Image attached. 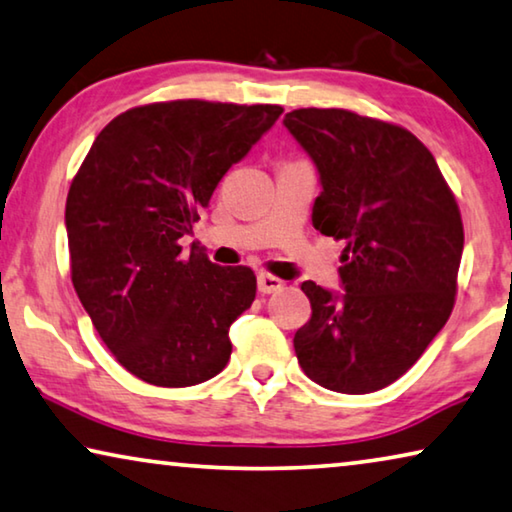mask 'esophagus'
<instances>
[{
  "label": "esophagus",
  "mask_w": 512,
  "mask_h": 512,
  "mask_svg": "<svg viewBox=\"0 0 512 512\" xmlns=\"http://www.w3.org/2000/svg\"><path fill=\"white\" fill-rule=\"evenodd\" d=\"M257 287L262 294H273V292H278V289L285 287V282L276 276H271V273H259Z\"/></svg>",
  "instance_id": "esophagus-1"
}]
</instances>
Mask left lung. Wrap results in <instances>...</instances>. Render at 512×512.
<instances>
[{"mask_svg":"<svg viewBox=\"0 0 512 512\" xmlns=\"http://www.w3.org/2000/svg\"><path fill=\"white\" fill-rule=\"evenodd\" d=\"M282 124L317 167L312 225L345 241V292L305 280L294 352L315 384L361 395L400 379L451 317L464 230L437 160L407 128L301 108Z\"/></svg>","mask_w":512,"mask_h":512,"instance_id":"8db88e82","label":"left lung"}]
</instances>
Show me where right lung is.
I'll use <instances>...</instances> for the list:
<instances>
[{
	"mask_svg": "<svg viewBox=\"0 0 512 512\" xmlns=\"http://www.w3.org/2000/svg\"><path fill=\"white\" fill-rule=\"evenodd\" d=\"M280 114V105L151 103L121 112L91 144L66 197L71 280L105 347L137 379L195 386L230 361V326L255 301V273L183 255L181 239Z\"/></svg>",
	"mask_w": 512,
	"mask_h": 512,
	"instance_id": "1",
	"label": "right lung"
}]
</instances>
